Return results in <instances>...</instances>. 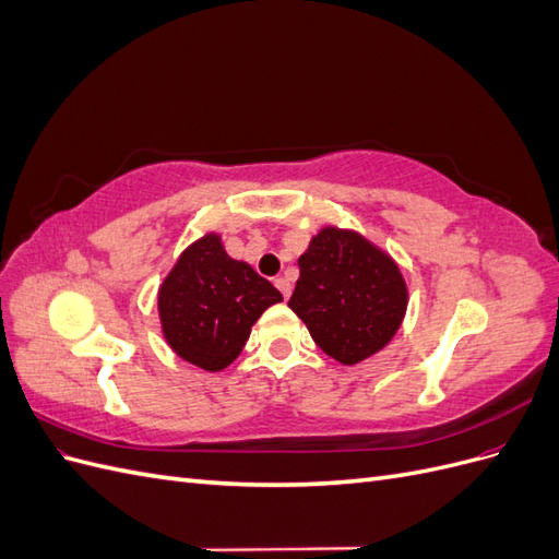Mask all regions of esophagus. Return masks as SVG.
<instances>
[{
  "label": "esophagus",
  "instance_id": "1",
  "mask_svg": "<svg viewBox=\"0 0 559 559\" xmlns=\"http://www.w3.org/2000/svg\"><path fill=\"white\" fill-rule=\"evenodd\" d=\"M275 286H277L280 294H282L284 298H289V296H292V282H289V280L277 277V280H275Z\"/></svg>",
  "mask_w": 559,
  "mask_h": 559
}]
</instances>
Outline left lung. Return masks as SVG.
Masks as SVG:
<instances>
[{"instance_id":"left-lung-1","label":"left lung","mask_w":559,"mask_h":559,"mask_svg":"<svg viewBox=\"0 0 559 559\" xmlns=\"http://www.w3.org/2000/svg\"><path fill=\"white\" fill-rule=\"evenodd\" d=\"M298 267L289 308L329 357L352 366L392 341L408 292L399 265L384 251L352 230L324 228Z\"/></svg>"}]
</instances>
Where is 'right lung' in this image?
<instances>
[{
	"instance_id": "add662e5",
	"label": "right lung",
	"mask_w": 559,
	"mask_h": 559,
	"mask_svg": "<svg viewBox=\"0 0 559 559\" xmlns=\"http://www.w3.org/2000/svg\"><path fill=\"white\" fill-rule=\"evenodd\" d=\"M280 300L282 294L257 270L228 257L218 235H205L165 277L158 312L179 357L214 373L235 361L257 319Z\"/></svg>"
}]
</instances>
